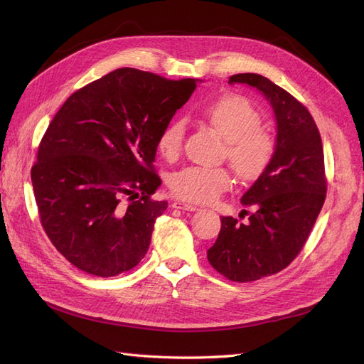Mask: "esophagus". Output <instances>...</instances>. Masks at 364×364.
<instances>
[{
	"mask_svg": "<svg viewBox=\"0 0 364 364\" xmlns=\"http://www.w3.org/2000/svg\"><path fill=\"white\" fill-rule=\"evenodd\" d=\"M173 208L183 210V211H196L198 210L196 205H193V203H187V202H183V200L173 202Z\"/></svg>",
	"mask_w": 364,
	"mask_h": 364,
	"instance_id": "34e87169",
	"label": "esophagus"
}]
</instances>
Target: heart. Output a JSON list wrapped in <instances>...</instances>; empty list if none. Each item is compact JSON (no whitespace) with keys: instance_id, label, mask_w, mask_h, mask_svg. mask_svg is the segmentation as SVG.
<instances>
[{"instance_id":"b5f03b06","label":"heart","mask_w":364,"mask_h":364,"mask_svg":"<svg viewBox=\"0 0 364 364\" xmlns=\"http://www.w3.org/2000/svg\"><path fill=\"white\" fill-rule=\"evenodd\" d=\"M203 115L223 139L224 157L239 179L255 181L272 162L274 144L261 127V114L237 94H225L207 103ZM187 125L181 117L171 119L159 132L157 149L164 157L179 154ZM232 177L225 168L187 166L171 176L170 187L174 196L190 202H211L230 188Z\"/></svg>"}]
</instances>
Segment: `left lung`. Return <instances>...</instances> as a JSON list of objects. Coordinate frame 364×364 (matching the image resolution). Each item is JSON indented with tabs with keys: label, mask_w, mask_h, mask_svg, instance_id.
Listing matches in <instances>:
<instances>
[{
	"label": "left lung",
	"mask_w": 364,
	"mask_h": 364,
	"mask_svg": "<svg viewBox=\"0 0 364 364\" xmlns=\"http://www.w3.org/2000/svg\"><path fill=\"white\" fill-rule=\"evenodd\" d=\"M230 83L256 87L277 117L272 162L245 191L249 220L220 218V232L207 252L211 267L230 281L249 282L286 269L303 249L326 199L327 182L320 131L306 106L258 74H236Z\"/></svg>",
	"instance_id": "left-lung-1"
}]
</instances>
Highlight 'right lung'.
<instances>
[{"instance_id":"obj_1","label":"right lung","mask_w":364,"mask_h":364,"mask_svg":"<svg viewBox=\"0 0 364 364\" xmlns=\"http://www.w3.org/2000/svg\"><path fill=\"white\" fill-rule=\"evenodd\" d=\"M196 80L120 68L75 91L40 141L31 177L41 225L65 258L95 277L144 259L166 200L154 159L159 132Z\"/></svg>"}]
</instances>
